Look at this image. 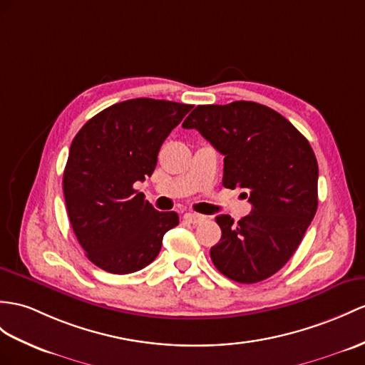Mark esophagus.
<instances>
[{"label":"esophagus","instance_id":"1","mask_svg":"<svg viewBox=\"0 0 365 365\" xmlns=\"http://www.w3.org/2000/svg\"><path fill=\"white\" fill-rule=\"evenodd\" d=\"M184 220L189 221V223H192V225H200L201 221L206 220V217L200 215V213H192V212H189V213H185V215H184Z\"/></svg>","mask_w":365,"mask_h":365}]
</instances>
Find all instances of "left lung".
<instances>
[{"mask_svg":"<svg viewBox=\"0 0 365 365\" xmlns=\"http://www.w3.org/2000/svg\"><path fill=\"white\" fill-rule=\"evenodd\" d=\"M225 156L223 185L245 189L252 210L238 223L218 215L215 268L238 283L277 272L296 252L317 210L319 167L302 133L268 106L238 101L198 105L182 123Z\"/></svg>","mask_w":365,"mask_h":365,"instance_id":"1","label":"left lung"}]
</instances>
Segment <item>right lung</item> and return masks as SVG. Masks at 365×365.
Masks as SVG:
<instances>
[{
    "label": "right lung",
    "instance_id": "1",
    "mask_svg": "<svg viewBox=\"0 0 365 365\" xmlns=\"http://www.w3.org/2000/svg\"><path fill=\"white\" fill-rule=\"evenodd\" d=\"M190 110L140 97L108 106L76 135L63 172L66 210L80 246L101 269L145 268L180 223L176 212H158L133 184L152 176L163 142Z\"/></svg>",
    "mask_w": 365,
    "mask_h": 365
}]
</instances>
